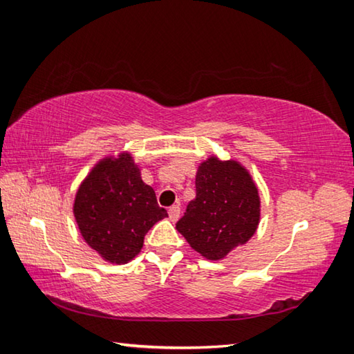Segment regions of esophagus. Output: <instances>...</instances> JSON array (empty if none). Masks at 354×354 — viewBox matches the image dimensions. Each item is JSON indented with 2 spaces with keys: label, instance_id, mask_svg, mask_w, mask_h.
<instances>
[{
  "label": "esophagus",
  "instance_id": "1",
  "mask_svg": "<svg viewBox=\"0 0 354 354\" xmlns=\"http://www.w3.org/2000/svg\"><path fill=\"white\" fill-rule=\"evenodd\" d=\"M179 214H181V206H179V205H173L169 209V215H170L171 221H176L179 218Z\"/></svg>",
  "mask_w": 354,
  "mask_h": 354
}]
</instances>
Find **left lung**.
<instances>
[{
  "label": "left lung",
  "instance_id": "left-lung-1",
  "mask_svg": "<svg viewBox=\"0 0 354 354\" xmlns=\"http://www.w3.org/2000/svg\"><path fill=\"white\" fill-rule=\"evenodd\" d=\"M195 187V200L176 230L196 253L220 261L256 232L261 215L257 187L245 167L215 156L200 164Z\"/></svg>",
  "mask_w": 354,
  "mask_h": 354
}]
</instances>
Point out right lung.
<instances>
[{
  "instance_id": "obj_1",
  "label": "right lung",
  "mask_w": 354,
  "mask_h": 354,
  "mask_svg": "<svg viewBox=\"0 0 354 354\" xmlns=\"http://www.w3.org/2000/svg\"><path fill=\"white\" fill-rule=\"evenodd\" d=\"M73 214L84 241L111 263L134 259L153 225L169 217L129 153L93 167L76 192Z\"/></svg>"
}]
</instances>
